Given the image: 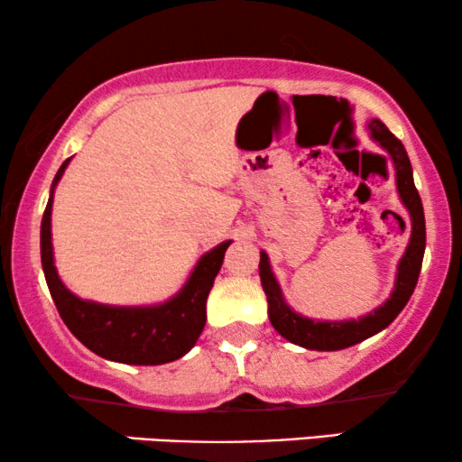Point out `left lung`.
Wrapping results in <instances>:
<instances>
[{"label":"left lung","instance_id":"8db88e82","mask_svg":"<svg viewBox=\"0 0 462 462\" xmlns=\"http://www.w3.org/2000/svg\"><path fill=\"white\" fill-rule=\"evenodd\" d=\"M366 132L370 140L376 142V146H381L392 159L398 197L411 217V238H408L404 255L400 257L398 268H395V281L389 297L368 314L346 318V320H318V318H308L291 308L274 272H272L268 253L263 249L259 251V257H262L259 259V278H262L263 293L268 297L272 327L278 330V335L299 347L316 349V352H337V349L352 347L356 343L381 333L398 318L417 287L425 255V213L417 186H414L411 159H408L404 144L389 132L383 121L370 119L366 123Z\"/></svg>","mask_w":462,"mask_h":462}]
</instances>
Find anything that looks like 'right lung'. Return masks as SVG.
<instances>
[{"label":"right lung","instance_id":"1","mask_svg":"<svg viewBox=\"0 0 462 462\" xmlns=\"http://www.w3.org/2000/svg\"><path fill=\"white\" fill-rule=\"evenodd\" d=\"M69 163L70 159L64 161L51 181L48 207L42 219L43 274L64 324L83 346L104 360L134 366H157L181 358L190 352L203 333L207 297L232 240H224L200 255L178 293L161 303L108 305L77 297L58 276L51 245L54 190Z\"/></svg>","mask_w":462,"mask_h":462}]
</instances>
